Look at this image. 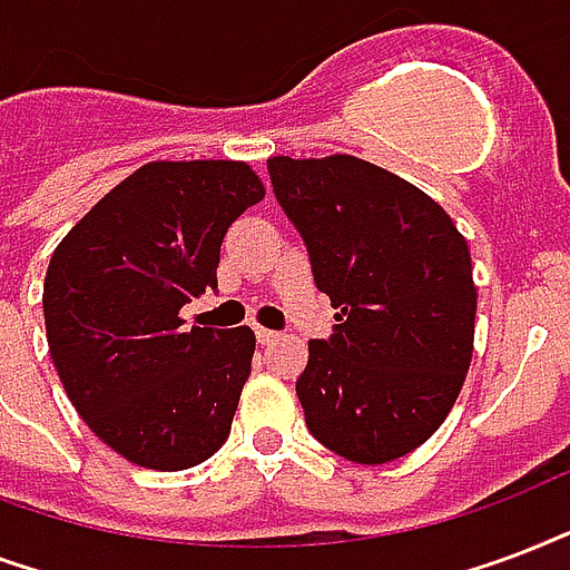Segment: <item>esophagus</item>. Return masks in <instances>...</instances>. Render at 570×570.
<instances>
[{
    "label": "esophagus",
    "mask_w": 570,
    "mask_h": 570,
    "mask_svg": "<svg viewBox=\"0 0 570 570\" xmlns=\"http://www.w3.org/2000/svg\"><path fill=\"white\" fill-rule=\"evenodd\" d=\"M255 338H258L262 345H271V342L279 338V333H273V330H267V326H255Z\"/></svg>",
    "instance_id": "1"
}]
</instances>
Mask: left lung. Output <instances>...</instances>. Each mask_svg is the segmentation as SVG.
Instances as JSON below:
<instances>
[{
    "label": "left lung",
    "mask_w": 570,
    "mask_h": 570,
    "mask_svg": "<svg viewBox=\"0 0 570 570\" xmlns=\"http://www.w3.org/2000/svg\"><path fill=\"white\" fill-rule=\"evenodd\" d=\"M267 169L338 308L297 381L308 431L356 464L404 458L443 425L473 360L470 246L434 198L368 160L271 157Z\"/></svg>",
    "instance_id": "1"
}]
</instances>
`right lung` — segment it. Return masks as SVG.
<instances>
[{
  "mask_svg": "<svg viewBox=\"0 0 570 570\" xmlns=\"http://www.w3.org/2000/svg\"><path fill=\"white\" fill-rule=\"evenodd\" d=\"M264 198L244 160H154L61 237L43 279L47 345L91 431L145 470H187L225 443L253 372L249 326L184 330L216 288L228 225Z\"/></svg>",
  "mask_w": 570,
  "mask_h": 570,
  "instance_id": "1",
  "label": "right lung"
}]
</instances>
